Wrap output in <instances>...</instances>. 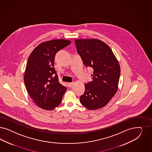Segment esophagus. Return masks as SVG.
<instances>
[{"label": "esophagus", "mask_w": 152, "mask_h": 152, "mask_svg": "<svg viewBox=\"0 0 152 152\" xmlns=\"http://www.w3.org/2000/svg\"><path fill=\"white\" fill-rule=\"evenodd\" d=\"M67 84H68V86L69 87H71V86H72V85H73V83H68Z\"/></svg>", "instance_id": "1"}]
</instances>
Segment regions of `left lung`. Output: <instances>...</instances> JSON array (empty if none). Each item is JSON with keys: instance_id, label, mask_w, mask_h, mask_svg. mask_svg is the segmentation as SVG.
I'll return each instance as SVG.
<instances>
[{"instance_id": "obj_1", "label": "left lung", "mask_w": 152, "mask_h": 152, "mask_svg": "<svg viewBox=\"0 0 152 152\" xmlns=\"http://www.w3.org/2000/svg\"><path fill=\"white\" fill-rule=\"evenodd\" d=\"M77 53L87 67L93 69V81L85 84L81 104L90 110L107 104L115 95L120 76V66L110 47L100 40L77 39Z\"/></svg>"}]
</instances>
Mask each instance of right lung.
Instances as JSON below:
<instances>
[{
    "mask_svg": "<svg viewBox=\"0 0 152 152\" xmlns=\"http://www.w3.org/2000/svg\"><path fill=\"white\" fill-rule=\"evenodd\" d=\"M71 42L56 39L37 45L27 60L24 83L35 103L45 110H52L61 103L67 88L60 84L54 67L55 55Z\"/></svg>",
    "mask_w": 152,
    "mask_h": 152,
    "instance_id": "add662e5",
    "label": "right lung"
}]
</instances>
